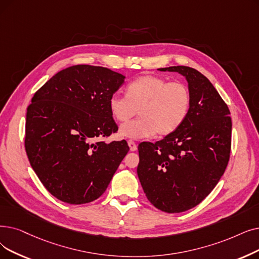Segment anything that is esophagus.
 Returning <instances> with one entry per match:
<instances>
[{"instance_id": "esophagus-1", "label": "esophagus", "mask_w": 259, "mask_h": 259, "mask_svg": "<svg viewBox=\"0 0 259 259\" xmlns=\"http://www.w3.org/2000/svg\"><path fill=\"white\" fill-rule=\"evenodd\" d=\"M128 145H129L130 151H136V150L138 149V146H137V144L134 143L133 141H128Z\"/></svg>"}]
</instances>
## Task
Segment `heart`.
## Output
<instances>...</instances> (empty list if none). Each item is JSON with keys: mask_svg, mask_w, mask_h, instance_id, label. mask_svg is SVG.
I'll return each instance as SVG.
<instances>
[{"mask_svg": "<svg viewBox=\"0 0 259 259\" xmlns=\"http://www.w3.org/2000/svg\"><path fill=\"white\" fill-rule=\"evenodd\" d=\"M127 95L115 93L109 99L110 111L118 121H126L137 113L140 118L119 128V136L130 140L168 136L184 121L190 104L187 87L181 82H167L157 76L137 78L127 87Z\"/></svg>", "mask_w": 259, "mask_h": 259, "instance_id": "obj_1", "label": "heart"}]
</instances>
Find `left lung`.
<instances>
[{
    "mask_svg": "<svg viewBox=\"0 0 259 259\" xmlns=\"http://www.w3.org/2000/svg\"><path fill=\"white\" fill-rule=\"evenodd\" d=\"M157 70L185 77L190 104L176 131L154 144L139 145L138 176L151 204L166 212H182L204 200L224 174L232 120L227 104L204 75L184 65Z\"/></svg>",
    "mask_w": 259,
    "mask_h": 259,
    "instance_id": "1",
    "label": "left lung"
}]
</instances>
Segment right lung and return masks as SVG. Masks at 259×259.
I'll return each mask as SVG.
<instances>
[{"label":"right lung","instance_id":"add662e5","mask_svg":"<svg viewBox=\"0 0 259 259\" xmlns=\"http://www.w3.org/2000/svg\"><path fill=\"white\" fill-rule=\"evenodd\" d=\"M126 76L79 64L54 75L27 108L25 150L49 192L70 204L102 196L129 151L125 140L98 142L117 131L109 99Z\"/></svg>","mask_w":259,"mask_h":259}]
</instances>
